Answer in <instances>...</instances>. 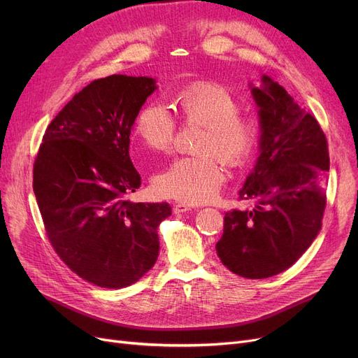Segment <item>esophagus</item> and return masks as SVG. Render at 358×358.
Listing matches in <instances>:
<instances>
[{"label": "esophagus", "instance_id": "esophagus-1", "mask_svg": "<svg viewBox=\"0 0 358 358\" xmlns=\"http://www.w3.org/2000/svg\"><path fill=\"white\" fill-rule=\"evenodd\" d=\"M189 210H192L189 204H184V203L174 204V213H184V212H189Z\"/></svg>", "mask_w": 358, "mask_h": 358}]
</instances>
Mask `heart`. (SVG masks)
<instances>
[{
  "label": "heart",
  "mask_w": 358,
  "mask_h": 358,
  "mask_svg": "<svg viewBox=\"0 0 358 358\" xmlns=\"http://www.w3.org/2000/svg\"><path fill=\"white\" fill-rule=\"evenodd\" d=\"M177 101L185 123L204 126L196 146L200 155L169 164L155 177V189L187 204L210 201L224 181L218 158L231 166L245 164L258 143V123L242 115L234 92L215 81H194L177 94ZM134 131L145 148L164 154L174 145L177 120L162 103H148L138 113Z\"/></svg>",
  "instance_id": "obj_1"
}]
</instances>
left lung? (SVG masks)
<instances>
[{"label":"left lung","mask_w":358,"mask_h":358,"mask_svg":"<svg viewBox=\"0 0 358 358\" xmlns=\"http://www.w3.org/2000/svg\"><path fill=\"white\" fill-rule=\"evenodd\" d=\"M251 92L259 157L239 190L250 208L224 215L216 251L232 273L267 278L292 267L321 231L329 154L321 126L283 87L264 75Z\"/></svg>","instance_id":"obj_1"}]
</instances>
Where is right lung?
<instances>
[{"label":"right lung","instance_id":"add662e5","mask_svg":"<svg viewBox=\"0 0 358 358\" xmlns=\"http://www.w3.org/2000/svg\"><path fill=\"white\" fill-rule=\"evenodd\" d=\"M157 90L148 77L110 75L88 84L48 126L34 159L33 192L55 252L77 275L122 289L154 267L168 203L126 199L141 187L130 130Z\"/></svg>","mask_w":358,"mask_h":358}]
</instances>
